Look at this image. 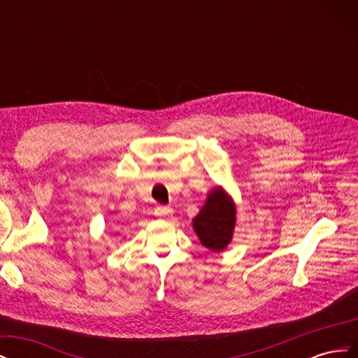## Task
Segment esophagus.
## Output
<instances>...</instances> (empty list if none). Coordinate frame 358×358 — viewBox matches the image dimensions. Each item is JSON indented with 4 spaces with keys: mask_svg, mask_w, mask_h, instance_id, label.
<instances>
[{
    "mask_svg": "<svg viewBox=\"0 0 358 358\" xmlns=\"http://www.w3.org/2000/svg\"><path fill=\"white\" fill-rule=\"evenodd\" d=\"M171 213H173V209L170 208V206H157L155 208V215H158V216H167Z\"/></svg>",
    "mask_w": 358,
    "mask_h": 358,
    "instance_id": "esophagus-1",
    "label": "esophagus"
}]
</instances>
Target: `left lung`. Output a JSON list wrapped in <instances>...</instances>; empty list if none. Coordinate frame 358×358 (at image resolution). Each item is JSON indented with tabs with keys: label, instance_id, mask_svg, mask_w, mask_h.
I'll list each match as a JSON object with an SVG mask.
<instances>
[{
	"label": "left lung",
	"instance_id": "8db88e82",
	"mask_svg": "<svg viewBox=\"0 0 358 358\" xmlns=\"http://www.w3.org/2000/svg\"><path fill=\"white\" fill-rule=\"evenodd\" d=\"M234 225L236 206L221 188H215L209 194L201 210L192 220V227L201 245L213 252H221L229 246Z\"/></svg>",
	"mask_w": 358,
	"mask_h": 358
}]
</instances>
